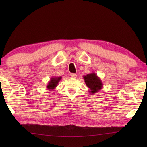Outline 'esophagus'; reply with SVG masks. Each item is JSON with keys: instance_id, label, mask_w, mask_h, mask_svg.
Segmentation results:
<instances>
[{"instance_id": "esophagus-1", "label": "esophagus", "mask_w": 147, "mask_h": 147, "mask_svg": "<svg viewBox=\"0 0 147 147\" xmlns=\"http://www.w3.org/2000/svg\"><path fill=\"white\" fill-rule=\"evenodd\" d=\"M71 77L73 78H76L77 77V74H74V73H72V74H71Z\"/></svg>"}]
</instances>
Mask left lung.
Here are the masks:
<instances>
[{
	"instance_id": "obj_1",
	"label": "left lung",
	"mask_w": 147,
	"mask_h": 147,
	"mask_svg": "<svg viewBox=\"0 0 147 147\" xmlns=\"http://www.w3.org/2000/svg\"><path fill=\"white\" fill-rule=\"evenodd\" d=\"M83 78L86 86L90 90L89 92L91 93V95L95 94L102 88L103 83L102 80L94 72L83 76Z\"/></svg>"
}]
</instances>
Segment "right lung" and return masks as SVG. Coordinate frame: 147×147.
<instances>
[{"instance_id":"add662e5","label":"right lung","mask_w":147,"mask_h":147,"mask_svg":"<svg viewBox=\"0 0 147 147\" xmlns=\"http://www.w3.org/2000/svg\"><path fill=\"white\" fill-rule=\"evenodd\" d=\"M62 79V76L59 77H52L49 82H48V84L47 85V89L48 90H54V89L57 87L59 82H60V80Z\"/></svg>"}]
</instances>
